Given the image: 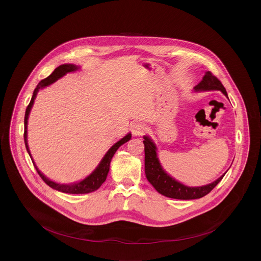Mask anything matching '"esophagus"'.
Instances as JSON below:
<instances>
[{
  "instance_id": "1",
  "label": "esophagus",
  "mask_w": 261,
  "mask_h": 261,
  "mask_svg": "<svg viewBox=\"0 0 261 261\" xmlns=\"http://www.w3.org/2000/svg\"><path fill=\"white\" fill-rule=\"evenodd\" d=\"M145 126L141 122H135L131 125V131L134 136H140L145 132Z\"/></svg>"
}]
</instances>
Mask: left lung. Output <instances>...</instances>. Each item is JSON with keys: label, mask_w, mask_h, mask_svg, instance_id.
<instances>
[{"label": "left lung", "mask_w": 261, "mask_h": 261, "mask_svg": "<svg viewBox=\"0 0 261 261\" xmlns=\"http://www.w3.org/2000/svg\"><path fill=\"white\" fill-rule=\"evenodd\" d=\"M205 91H220L227 98V92L223 87L221 82L214 76L210 71H206L202 81L194 87V92H205ZM144 143V172L147 180L152 184L153 187L162 195L174 198V199H197L208 194L220 180L225 175L222 174L219 178L211 184L199 186V187H189L177 181L175 178L170 176L162 167L158 158L157 146L153 139L146 135L143 136Z\"/></svg>", "instance_id": "8db88e82"}]
</instances>
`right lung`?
I'll return each instance as SVG.
<instances>
[{
  "mask_svg": "<svg viewBox=\"0 0 261 261\" xmlns=\"http://www.w3.org/2000/svg\"><path fill=\"white\" fill-rule=\"evenodd\" d=\"M81 67L76 66L74 64H63L61 66H59L58 68L55 69V71L50 74L48 77H46L45 80L41 81L38 86L36 87L31 102L28 105L27 109H25V115H24V134H23V138H24V143H25V148L27 151L33 161V164L38 172V174L41 176V178L51 187L55 190H58L60 192L63 193H69V194H86V193H91L96 191L97 189L100 188V186L105 181L108 171H109V166H110V161L113 159L114 155L116 154L118 148L126 143L127 141H129L131 139V133H128L126 136H124L122 139H120L118 142H116L113 146H111L109 150L107 151V153L104 155V157L102 158V160L100 161V163L98 164V166L94 169V171L92 173H90L87 177H85L84 179L80 180V181H74V182H70V184H60V182H56L51 179H49L48 177H46L39 169L37 167V165L35 164L32 156H31V152L29 148V144H28V120H29V116H30V111L33 107L34 101L36 99L37 94H38L39 90L50 86L51 84L56 83L58 80H60L61 77H63L64 75H66L67 73L70 72H74L80 70Z\"/></svg>",
  "mask_w": 261,
  "mask_h": 261,
  "instance_id": "add662e5",
  "label": "right lung"
}]
</instances>
